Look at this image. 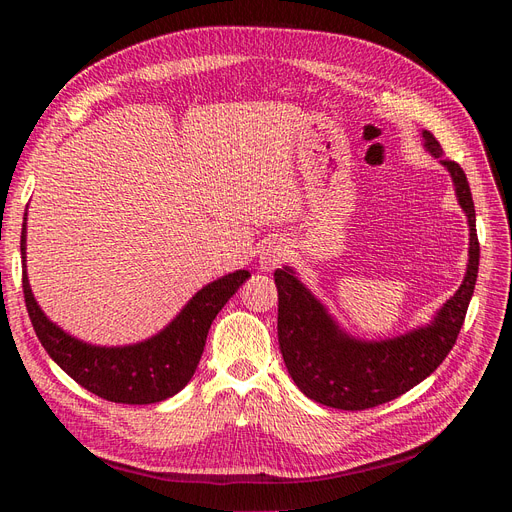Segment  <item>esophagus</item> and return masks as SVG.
<instances>
[{
	"instance_id": "34e87169",
	"label": "esophagus",
	"mask_w": 512,
	"mask_h": 512,
	"mask_svg": "<svg viewBox=\"0 0 512 512\" xmlns=\"http://www.w3.org/2000/svg\"><path fill=\"white\" fill-rule=\"evenodd\" d=\"M286 258V247L282 245H267L265 250L260 252V267L265 271H273L275 267H280Z\"/></svg>"
}]
</instances>
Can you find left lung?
I'll list each match as a JSON object with an SVG mask.
<instances>
[{"label":"left lung","mask_w":512,"mask_h":512,"mask_svg":"<svg viewBox=\"0 0 512 512\" xmlns=\"http://www.w3.org/2000/svg\"><path fill=\"white\" fill-rule=\"evenodd\" d=\"M425 147L453 177L461 209L470 224V260L463 284L427 327L384 342H359L339 331L320 301L292 269L273 273L277 286V339L294 384L322 406L367 410L410 391L433 374L453 350L476 286L480 245L470 183L463 168L442 158V145L429 130Z\"/></svg>","instance_id":"left-lung-1"}]
</instances>
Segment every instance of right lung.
<instances>
[{
  "label": "right lung",
  "mask_w": 512,
  "mask_h": 512,
  "mask_svg": "<svg viewBox=\"0 0 512 512\" xmlns=\"http://www.w3.org/2000/svg\"><path fill=\"white\" fill-rule=\"evenodd\" d=\"M21 258L25 262V226ZM247 277L250 273L241 269L211 282L196 292L162 333L123 348L89 346L61 331L38 307L25 271L23 294L40 344L72 380L106 401L143 406L177 395L192 380L213 318Z\"/></svg>",
  "instance_id": "1"
}]
</instances>
